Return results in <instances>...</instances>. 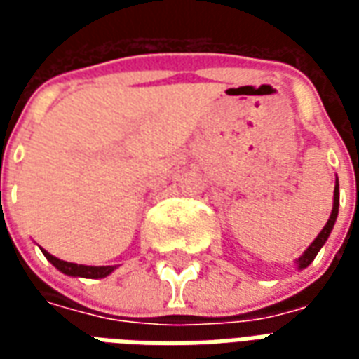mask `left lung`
<instances>
[{
	"label": "left lung",
	"instance_id": "1",
	"mask_svg": "<svg viewBox=\"0 0 359 359\" xmlns=\"http://www.w3.org/2000/svg\"><path fill=\"white\" fill-rule=\"evenodd\" d=\"M339 217V179H337V184H334V194H332V211H331V217L327 221V225L321 229V233L317 234V238L308 246V250L302 254L298 259H296V265H298V269H306L313 259H316L317 252L323 248V244L329 238V234H331L332 226H334V221Z\"/></svg>",
	"mask_w": 359,
	"mask_h": 359
}]
</instances>
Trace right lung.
<instances>
[{
  "label": "right lung",
  "instance_id": "right-lung-1",
  "mask_svg": "<svg viewBox=\"0 0 359 359\" xmlns=\"http://www.w3.org/2000/svg\"><path fill=\"white\" fill-rule=\"evenodd\" d=\"M42 254L50 259L51 265H55L61 273H65V275H69V277L103 278L117 269V265H81V264H71V262H63V259H59V257L51 256L50 252H46L43 248H42Z\"/></svg>",
  "mask_w": 359,
  "mask_h": 359
}]
</instances>
